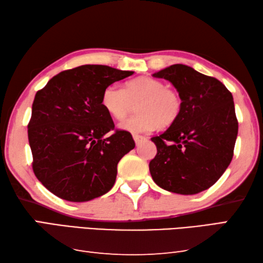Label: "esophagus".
Here are the masks:
<instances>
[{
  "instance_id": "obj_1",
  "label": "esophagus",
  "mask_w": 263,
  "mask_h": 263,
  "mask_svg": "<svg viewBox=\"0 0 263 263\" xmlns=\"http://www.w3.org/2000/svg\"><path fill=\"white\" fill-rule=\"evenodd\" d=\"M133 139L136 141V145L139 146L140 144H142L145 140H147V138L144 136H139V135H133Z\"/></svg>"
}]
</instances>
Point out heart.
Masks as SVG:
<instances>
[{
	"instance_id": "obj_1",
	"label": "heart",
	"mask_w": 263,
	"mask_h": 263,
	"mask_svg": "<svg viewBox=\"0 0 263 263\" xmlns=\"http://www.w3.org/2000/svg\"><path fill=\"white\" fill-rule=\"evenodd\" d=\"M101 104L109 115L122 121L135 104L137 114L121 124L123 130L133 133L149 131L155 126L164 128L177 121L181 111V99L177 90L151 77L128 80L121 89L110 85L103 89Z\"/></svg>"
}]
</instances>
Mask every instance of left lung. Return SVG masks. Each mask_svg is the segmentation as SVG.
I'll return each mask as SVG.
<instances>
[{
	"mask_svg": "<svg viewBox=\"0 0 263 263\" xmlns=\"http://www.w3.org/2000/svg\"><path fill=\"white\" fill-rule=\"evenodd\" d=\"M168 80L181 99L177 121L153 137V180L165 191L192 195L213 186L230 164L238 122L232 94L219 80L174 64L153 74Z\"/></svg>",
	"mask_w": 263,
	"mask_h": 263,
	"instance_id": "8db88e82",
	"label": "left lung"
}]
</instances>
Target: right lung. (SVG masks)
Returning a JSON list of instances; mask_svg holds the SVG:
<instances>
[{"instance_id": "add662e5", "label": "right lung", "mask_w": 263, "mask_h": 263, "mask_svg": "<svg viewBox=\"0 0 263 263\" xmlns=\"http://www.w3.org/2000/svg\"><path fill=\"white\" fill-rule=\"evenodd\" d=\"M107 65H82L52 77L35 94L28 142L36 178L66 201L85 202L111 190L117 164L135 148L101 104L103 89L132 76Z\"/></svg>"}]
</instances>
